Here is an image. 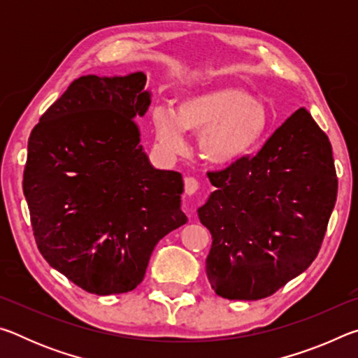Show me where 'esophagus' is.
Listing matches in <instances>:
<instances>
[{
    "label": "esophagus",
    "instance_id": "obj_1",
    "mask_svg": "<svg viewBox=\"0 0 358 358\" xmlns=\"http://www.w3.org/2000/svg\"><path fill=\"white\" fill-rule=\"evenodd\" d=\"M199 187H201V183L196 178L192 177H186L185 178V192L187 196H194L199 191Z\"/></svg>",
    "mask_w": 358,
    "mask_h": 358
}]
</instances>
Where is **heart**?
I'll return each mask as SVG.
<instances>
[{"label": "heart", "mask_w": 358, "mask_h": 358, "mask_svg": "<svg viewBox=\"0 0 358 358\" xmlns=\"http://www.w3.org/2000/svg\"><path fill=\"white\" fill-rule=\"evenodd\" d=\"M268 126L264 102L234 85L187 94L173 112L161 107L153 110L155 137L162 148L177 153L185 147L183 132H192L199 134V153L215 166L243 159L262 142Z\"/></svg>", "instance_id": "1"}]
</instances>
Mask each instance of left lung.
<instances>
[{
  "label": "left lung",
  "mask_w": 358,
  "mask_h": 358,
  "mask_svg": "<svg viewBox=\"0 0 358 358\" xmlns=\"http://www.w3.org/2000/svg\"><path fill=\"white\" fill-rule=\"evenodd\" d=\"M208 178L216 189L197 215L213 238L207 276L217 295L265 299L313 264L338 178L329 137L306 108L290 115L256 156Z\"/></svg>",
  "instance_id": "1"
}]
</instances>
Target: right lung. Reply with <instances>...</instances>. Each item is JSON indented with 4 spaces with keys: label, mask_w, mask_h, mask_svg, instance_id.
Segmentation results:
<instances>
[{
    "label": "right lung",
    "mask_w": 358,
    "mask_h": 358,
    "mask_svg": "<svg viewBox=\"0 0 358 358\" xmlns=\"http://www.w3.org/2000/svg\"><path fill=\"white\" fill-rule=\"evenodd\" d=\"M147 76H83L47 108L28 141L23 194L39 251L96 295L142 282L155 246L186 224L183 178L150 164L136 118Z\"/></svg>",
    "instance_id": "right-lung-1"
}]
</instances>
